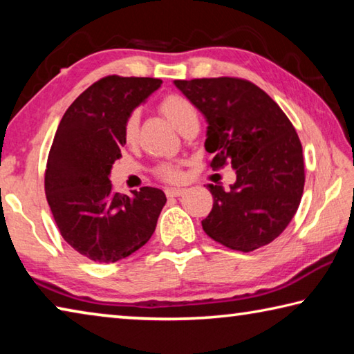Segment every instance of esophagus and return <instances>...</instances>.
Here are the masks:
<instances>
[{
  "label": "esophagus",
  "instance_id": "1",
  "mask_svg": "<svg viewBox=\"0 0 354 354\" xmlns=\"http://www.w3.org/2000/svg\"><path fill=\"white\" fill-rule=\"evenodd\" d=\"M167 196H170V198H175V196H183L185 194L184 189H167L165 190Z\"/></svg>",
  "mask_w": 354,
  "mask_h": 354
}]
</instances>
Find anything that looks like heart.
<instances>
[{
	"label": "heart",
	"instance_id": "1",
	"mask_svg": "<svg viewBox=\"0 0 354 354\" xmlns=\"http://www.w3.org/2000/svg\"><path fill=\"white\" fill-rule=\"evenodd\" d=\"M159 111L162 115L169 120V122L175 127L178 131H181L185 124L196 120V109L192 104V101L187 100L183 95L178 93H169L160 100ZM139 112H131L127 122H124L123 136L124 142L134 143L137 140V134H139ZM156 175L160 179L169 183H176L181 179V169L176 164H160L156 169Z\"/></svg>",
	"mask_w": 354,
	"mask_h": 354
}]
</instances>
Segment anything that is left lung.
<instances>
[{"mask_svg": "<svg viewBox=\"0 0 354 354\" xmlns=\"http://www.w3.org/2000/svg\"><path fill=\"white\" fill-rule=\"evenodd\" d=\"M175 86L206 118L212 170L231 164L237 175L230 190L207 184L214 206L203 230L243 253L273 242L290 223L304 189L303 148L290 120L241 77L178 80Z\"/></svg>", "mask_w": 354, "mask_h": 354, "instance_id": "left-lung-1", "label": "left lung"}]
</instances>
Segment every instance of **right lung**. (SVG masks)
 <instances>
[{
    "instance_id": "right-lung-1",
    "label": "right lung",
    "mask_w": 354,
    "mask_h": 354,
    "mask_svg": "<svg viewBox=\"0 0 354 354\" xmlns=\"http://www.w3.org/2000/svg\"><path fill=\"white\" fill-rule=\"evenodd\" d=\"M162 81L106 76L64 113L48 154L45 194L64 241L95 262L111 263L153 236L167 198L160 189L115 194L112 164L122 158L124 122Z\"/></svg>"
}]
</instances>
